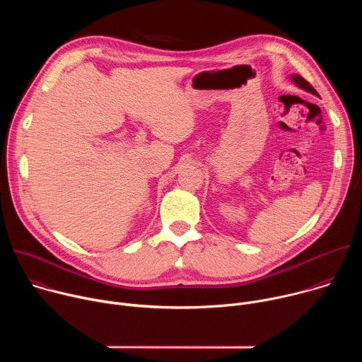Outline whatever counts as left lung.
<instances>
[{"mask_svg": "<svg viewBox=\"0 0 362 362\" xmlns=\"http://www.w3.org/2000/svg\"><path fill=\"white\" fill-rule=\"evenodd\" d=\"M292 80H293L295 84L299 86L300 88H303V90H306V91H309V93H313V94H317V90H315L311 84H309L303 77H300V76H293Z\"/></svg>", "mask_w": 362, "mask_h": 362, "instance_id": "8db88e82", "label": "left lung"}]
</instances>
